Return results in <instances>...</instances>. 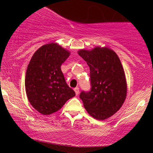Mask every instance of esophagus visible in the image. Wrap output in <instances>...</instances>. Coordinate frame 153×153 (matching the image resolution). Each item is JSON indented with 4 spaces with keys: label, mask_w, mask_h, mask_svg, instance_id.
<instances>
[{
    "label": "esophagus",
    "mask_w": 153,
    "mask_h": 153,
    "mask_svg": "<svg viewBox=\"0 0 153 153\" xmlns=\"http://www.w3.org/2000/svg\"><path fill=\"white\" fill-rule=\"evenodd\" d=\"M74 91H75V94L78 95V94H79V88H78V87L75 88Z\"/></svg>",
    "instance_id": "34e87169"
}]
</instances>
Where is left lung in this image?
Here are the masks:
<instances>
[{
    "mask_svg": "<svg viewBox=\"0 0 153 153\" xmlns=\"http://www.w3.org/2000/svg\"><path fill=\"white\" fill-rule=\"evenodd\" d=\"M78 53L90 68L91 91L80 94L83 106L95 119L109 118L122 107L127 96V82L120 59L108 47L80 50Z\"/></svg>",
    "mask_w": 153,
    "mask_h": 153,
    "instance_id": "left-lung-1",
    "label": "left lung"
}]
</instances>
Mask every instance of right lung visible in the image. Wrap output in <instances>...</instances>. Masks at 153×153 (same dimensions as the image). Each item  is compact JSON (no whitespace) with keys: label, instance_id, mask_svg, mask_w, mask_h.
<instances>
[{"label":"right lung","instance_id":"right-lung-1","mask_svg":"<svg viewBox=\"0 0 153 153\" xmlns=\"http://www.w3.org/2000/svg\"><path fill=\"white\" fill-rule=\"evenodd\" d=\"M70 54L57 44L50 43L39 48L29 62L25 78L26 96L31 106L42 114L57 111L75 96L61 71Z\"/></svg>","mask_w":153,"mask_h":153}]
</instances>
